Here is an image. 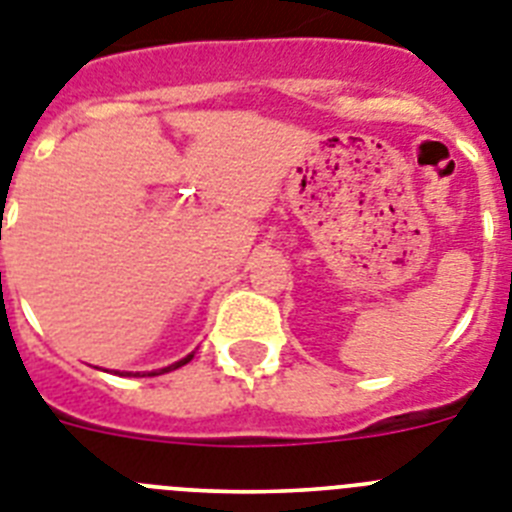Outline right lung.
<instances>
[{
  "mask_svg": "<svg viewBox=\"0 0 512 512\" xmlns=\"http://www.w3.org/2000/svg\"><path fill=\"white\" fill-rule=\"evenodd\" d=\"M192 356H195V354H187V356H184V359H179V362L169 364V367H163V369H153V372H148V375L153 377V375H163V372H171V369H179V367H182V364L190 362ZM124 375H132V372H124ZM135 375H140V372H135Z\"/></svg>",
  "mask_w": 512,
  "mask_h": 512,
  "instance_id": "1",
  "label": "right lung"
}]
</instances>
